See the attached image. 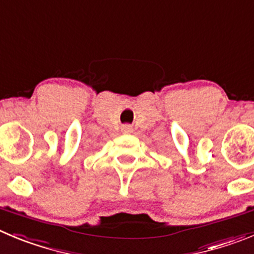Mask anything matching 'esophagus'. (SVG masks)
<instances>
[{
	"instance_id": "1",
	"label": "esophagus",
	"mask_w": 254,
	"mask_h": 254,
	"mask_svg": "<svg viewBox=\"0 0 254 254\" xmlns=\"http://www.w3.org/2000/svg\"><path fill=\"white\" fill-rule=\"evenodd\" d=\"M122 132H123V133H131L132 127L129 125H123L122 126Z\"/></svg>"
}]
</instances>
